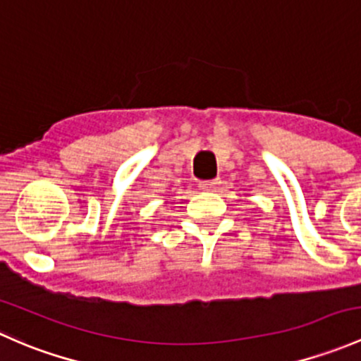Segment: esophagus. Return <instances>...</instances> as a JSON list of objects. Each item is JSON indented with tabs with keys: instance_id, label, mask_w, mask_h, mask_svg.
I'll return each mask as SVG.
<instances>
[{
	"instance_id": "obj_1",
	"label": "esophagus",
	"mask_w": 361,
	"mask_h": 361,
	"mask_svg": "<svg viewBox=\"0 0 361 361\" xmlns=\"http://www.w3.org/2000/svg\"><path fill=\"white\" fill-rule=\"evenodd\" d=\"M219 185H221V180L214 179V180H202L198 184V188L202 189V191H215Z\"/></svg>"
}]
</instances>
